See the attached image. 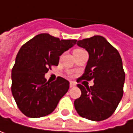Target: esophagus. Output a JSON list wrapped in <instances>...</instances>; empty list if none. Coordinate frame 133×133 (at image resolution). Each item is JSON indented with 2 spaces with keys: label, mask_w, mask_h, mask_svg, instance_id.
I'll return each instance as SVG.
<instances>
[{
  "label": "esophagus",
  "mask_w": 133,
  "mask_h": 133,
  "mask_svg": "<svg viewBox=\"0 0 133 133\" xmlns=\"http://www.w3.org/2000/svg\"><path fill=\"white\" fill-rule=\"evenodd\" d=\"M75 86H76V83L75 82H72V81L70 82V88H74Z\"/></svg>",
  "instance_id": "1"
}]
</instances>
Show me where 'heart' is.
<instances>
[{"label":"heart","mask_w":133,"mask_h":133,"mask_svg":"<svg viewBox=\"0 0 133 133\" xmlns=\"http://www.w3.org/2000/svg\"><path fill=\"white\" fill-rule=\"evenodd\" d=\"M77 50H79V49H77Z\"/></svg>","instance_id":"obj_1"}]
</instances>
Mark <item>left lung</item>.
Returning a JSON list of instances; mask_svg holds the SVG:
<instances>
[{"instance_id":"left-lung-1","label":"left lung","mask_w":133,"mask_h":133,"mask_svg":"<svg viewBox=\"0 0 133 133\" xmlns=\"http://www.w3.org/2000/svg\"><path fill=\"white\" fill-rule=\"evenodd\" d=\"M77 45L89 54L84 74L77 82L93 80L94 85H77L81 96L75 100V108L80 116L101 121L114 113L122 99L125 80L122 59L118 50L102 36L79 40Z\"/></svg>"}]
</instances>
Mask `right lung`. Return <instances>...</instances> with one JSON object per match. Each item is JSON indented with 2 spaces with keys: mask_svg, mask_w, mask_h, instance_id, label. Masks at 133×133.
<instances>
[{
  "mask_svg": "<svg viewBox=\"0 0 133 133\" xmlns=\"http://www.w3.org/2000/svg\"><path fill=\"white\" fill-rule=\"evenodd\" d=\"M76 42L40 34L21 47L12 69L11 91L24 115L39 118L50 114L56 108L67 92L70 83L59 76L55 82H46L45 74L52 66L58 65L59 56Z\"/></svg>",
  "mask_w": 133,
  "mask_h": 133,
  "instance_id": "1",
  "label": "right lung"
}]
</instances>
